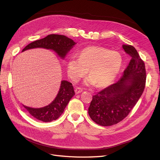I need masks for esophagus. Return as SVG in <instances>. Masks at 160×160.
Returning a JSON list of instances; mask_svg holds the SVG:
<instances>
[{"mask_svg": "<svg viewBox=\"0 0 160 160\" xmlns=\"http://www.w3.org/2000/svg\"><path fill=\"white\" fill-rule=\"evenodd\" d=\"M82 91V89H81V88H80V87H77L76 89H75V92L76 94H79V93L81 92Z\"/></svg>", "mask_w": 160, "mask_h": 160, "instance_id": "esophagus-1", "label": "esophagus"}]
</instances>
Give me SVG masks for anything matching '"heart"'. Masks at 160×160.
I'll return each instance as SVG.
<instances>
[{
  "label": "heart",
  "instance_id": "b5f03b06",
  "mask_svg": "<svg viewBox=\"0 0 160 160\" xmlns=\"http://www.w3.org/2000/svg\"><path fill=\"white\" fill-rule=\"evenodd\" d=\"M120 53L97 46L85 48L79 52L78 58L71 57L67 62V73L73 81H77L87 74L85 85L97 83L99 87H106L114 81L122 66Z\"/></svg>",
  "mask_w": 160,
  "mask_h": 160
}]
</instances>
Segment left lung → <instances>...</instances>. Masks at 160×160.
Here are the masks:
<instances>
[{
	"instance_id": "1",
	"label": "left lung",
	"mask_w": 160,
	"mask_h": 160,
	"mask_svg": "<svg viewBox=\"0 0 160 160\" xmlns=\"http://www.w3.org/2000/svg\"><path fill=\"white\" fill-rule=\"evenodd\" d=\"M132 59L120 80L92 97L89 107L91 118L97 124L108 126L127 117L142 96L146 84L145 64L134 47L123 45Z\"/></svg>"
}]
</instances>
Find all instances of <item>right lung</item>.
Instances as JSON below:
<instances>
[{
    "label": "right lung",
    "instance_id": "add662e5",
    "mask_svg": "<svg viewBox=\"0 0 160 160\" xmlns=\"http://www.w3.org/2000/svg\"><path fill=\"white\" fill-rule=\"evenodd\" d=\"M76 43L63 35L50 34L44 38L33 42L26 46L22 52L34 48L52 49L60 58L64 59L66 55L72 49ZM75 95L72 84L68 81H62L59 90L54 100L48 105L42 108H32L23 105L33 117L48 122L57 120L62 114L71 98Z\"/></svg>",
    "mask_w": 160,
    "mask_h": 160
}]
</instances>
